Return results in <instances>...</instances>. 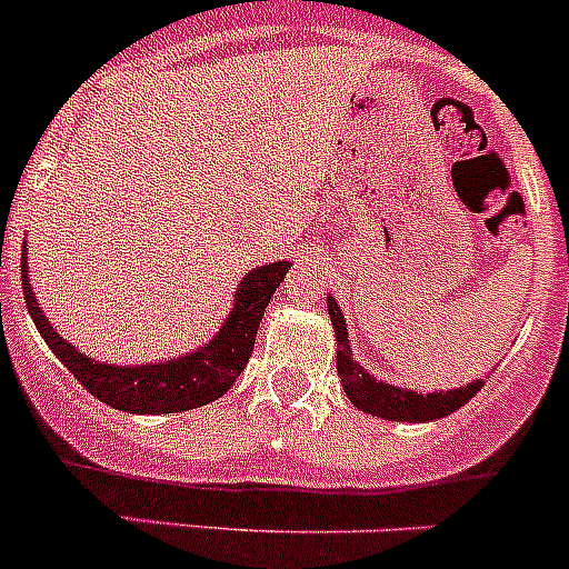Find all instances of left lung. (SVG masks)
I'll list each match as a JSON object with an SVG mask.
<instances>
[{"label":"left lung","instance_id":"8db88e82","mask_svg":"<svg viewBox=\"0 0 569 569\" xmlns=\"http://www.w3.org/2000/svg\"><path fill=\"white\" fill-rule=\"evenodd\" d=\"M327 312H330L332 330H336V367L341 375V387L352 406L372 417H383V420H395V423H429V420H440V417L455 415L460 406H466L473 395L482 389L486 380H471L460 389H448V392H415V389L395 387L389 380H378L369 375L361 363L352 358V347H349V332L343 312L332 296H327Z\"/></svg>","mask_w":569,"mask_h":569}]
</instances>
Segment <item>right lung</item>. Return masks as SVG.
I'll return each instance as SVG.
<instances>
[{"instance_id":"obj_1","label":"right lung","mask_w":569,"mask_h":569,"mask_svg":"<svg viewBox=\"0 0 569 569\" xmlns=\"http://www.w3.org/2000/svg\"><path fill=\"white\" fill-rule=\"evenodd\" d=\"M290 264L293 262L279 259L244 273L233 288V305L226 321L202 347L171 361L121 363V367L96 361L56 332L30 288L28 253H22V288L36 330L41 332L47 347L53 349V356L87 387V392L129 415H171V411H189L211 403L233 387V380L242 375L253 352L264 307L270 305L279 281L288 276Z\"/></svg>"}]
</instances>
